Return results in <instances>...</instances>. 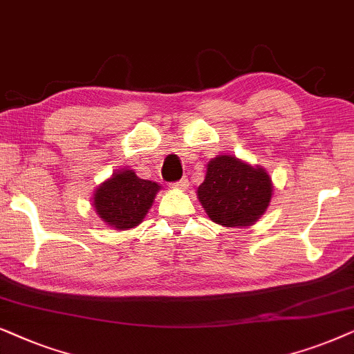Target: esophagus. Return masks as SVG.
<instances>
[{
  "label": "esophagus",
  "mask_w": 354,
  "mask_h": 354,
  "mask_svg": "<svg viewBox=\"0 0 354 354\" xmlns=\"http://www.w3.org/2000/svg\"><path fill=\"white\" fill-rule=\"evenodd\" d=\"M187 186H189V183H187L186 178H183V180L176 181V183H173V185H171L173 189H180V191H185V189H187Z\"/></svg>",
  "instance_id": "34e87169"
}]
</instances>
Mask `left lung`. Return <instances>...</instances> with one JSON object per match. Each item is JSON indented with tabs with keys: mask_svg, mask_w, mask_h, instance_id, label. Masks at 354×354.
Masks as SVG:
<instances>
[{
	"mask_svg": "<svg viewBox=\"0 0 354 354\" xmlns=\"http://www.w3.org/2000/svg\"><path fill=\"white\" fill-rule=\"evenodd\" d=\"M273 183L266 168L234 155H216L207 163L205 180L197 199L216 225L246 228L256 223L270 205Z\"/></svg>",
	"mask_w": 354,
	"mask_h": 354,
	"instance_id": "left-lung-1",
	"label": "left lung"
}]
</instances>
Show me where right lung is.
<instances>
[{"mask_svg": "<svg viewBox=\"0 0 354 354\" xmlns=\"http://www.w3.org/2000/svg\"><path fill=\"white\" fill-rule=\"evenodd\" d=\"M160 189L158 183L142 180L134 169L122 168L93 191L92 205L103 223L126 232L142 223Z\"/></svg>", "mask_w": 354, "mask_h": 354, "instance_id": "right-lung-1", "label": "right lung"}]
</instances>
